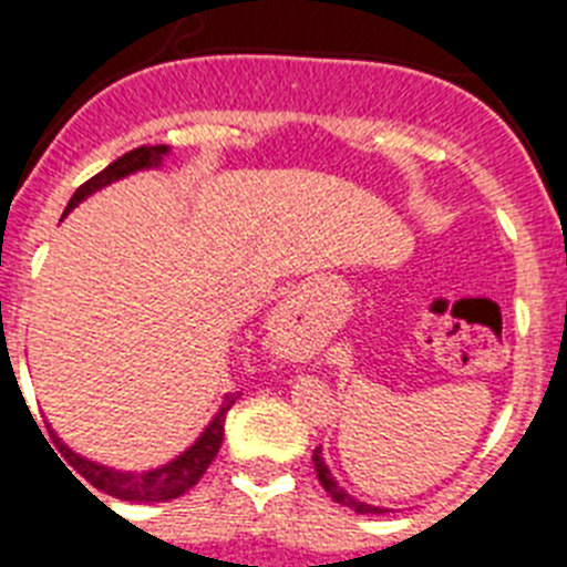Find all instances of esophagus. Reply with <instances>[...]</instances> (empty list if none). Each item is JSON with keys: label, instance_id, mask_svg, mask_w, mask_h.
Segmentation results:
<instances>
[{"label": "esophagus", "instance_id": "esophagus-1", "mask_svg": "<svg viewBox=\"0 0 567 567\" xmlns=\"http://www.w3.org/2000/svg\"><path fill=\"white\" fill-rule=\"evenodd\" d=\"M280 309H284V315H289V312H295V309H298V307H295V300H287V303H284V307H280Z\"/></svg>", "mask_w": 567, "mask_h": 567}]
</instances>
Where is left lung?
Here are the masks:
<instances>
[{"mask_svg":"<svg viewBox=\"0 0 567 567\" xmlns=\"http://www.w3.org/2000/svg\"><path fill=\"white\" fill-rule=\"evenodd\" d=\"M312 463H315V471H318L320 485L327 488V494L334 499V503H340V505H346V508L358 511V514H385V511H389V508H378V505L363 503V499L352 497V494H349V491H346V488H340V483H338V480H334L332 471H329L327 460H323V449H315Z\"/></svg>","mask_w":567,"mask_h":567,"instance_id":"left-lung-1","label":"left lung"}]
</instances>
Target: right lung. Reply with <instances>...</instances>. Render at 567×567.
Wrapping results in <instances>:
<instances>
[{
  "label": "right lung",
  "instance_id": "obj_1",
  "mask_svg": "<svg viewBox=\"0 0 567 567\" xmlns=\"http://www.w3.org/2000/svg\"><path fill=\"white\" fill-rule=\"evenodd\" d=\"M167 155H169L167 144L130 150V153H124L122 158H115L110 167H104L102 173L93 175L87 184H82V187L73 193V198H70L64 215H68L70 209H76L79 204H82L84 198H90L93 193L110 187L113 182H122V178H127V175H133V173H142V169L162 167V162L167 158ZM238 398L240 394H224L221 405H218V412L213 414V420L207 423V429L198 434V440H195L193 445H187V449H184L178 457H173L169 463L158 465V468H150V471H122V468H113V465H102V463H96V460L82 457V454L73 452V449H70V445L64 443V440L59 437V434L53 432L50 425L48 429H50V437H53V443L59 445V452L64 454V460H68V463L73 465V471H76V474H82V477L87 480L93 488L104 491V494H110V497H115V499H127V503H167V499H175V497H182V494H187V491L204 477V471L209 468V463H213L215 454H218V449H221L224 420H227V412L233 409L235 400ZM73 471H70V474H73Z\"/></svg>",
  "mask_w": 567,
  "mask_h": 567
}]
</instances>
